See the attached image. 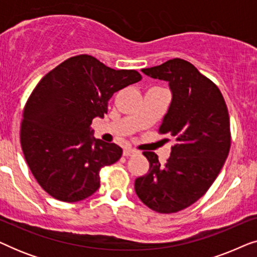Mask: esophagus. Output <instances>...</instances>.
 Instances as JSON below:
<instances>
[{
	"label": "esophagus",
	"instance_id": "1",
	"mask_svg": "<svg viewBox=\"0 0 257 257\" xmlns=\"http://www.w3.org/2000/svg\"><path fill=\"white\" fill-rule=\"evenodd\" d=\"M137 153H138V151L133 150V149H130V147H126V149H124V152H122V154H124L125 157L135 156V154H137Z\"/></svg>",
	"mask_w": 257,
	"mask_h": 257
}]
</instances>
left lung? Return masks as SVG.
I'll use <instances>...</instances> for the list:
<instances>
[{
	"label": "left lung",
	"instance_id": "1",
	"mask_svg": "<svg viewBox=\"0 0 257 257\" xmlns=\"http://www.w3.org/2000/svg\"><path fill=\"white\" fill-rule=\"evenodd\" d=\"M142 71L170 83L173 98L159 133L175 144L165 165L154 152L143 153L150 170L136 179L135 189L154 212L177 213L198 201L219 175L230 150L229 114L219 87L185 59Z\"/></svg>",
	"mask_w": 257,
	"mask_h": 257
}]
</instances>
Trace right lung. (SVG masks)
Segmentation results:
<instances>
[{"instance_id": "obj_1", "label": "right lung", "mask_w": 257, "mask_h": 257, "mask_svg": "<svg viewBox=\"0 0 257 257\" xmlns=\"http://www.w3.org/2000/svg\"><path fill=\"white\" fill-rule=\"evenodd\" d=\"M142 79L136 70H114L90 55L70 57L42 78L28 98L21 146L31 173L52 198L77 202L100 186L99 172L120 159L113 143L91 137L114 92Z\"/></svg>"}]
</instances>
